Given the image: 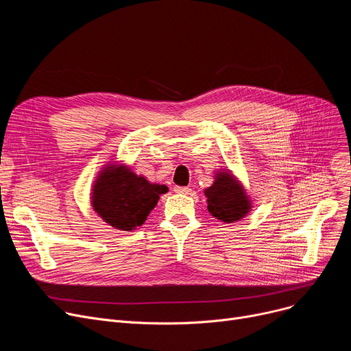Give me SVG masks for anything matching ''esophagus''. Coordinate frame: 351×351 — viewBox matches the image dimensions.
I'll return each mask as SVG.
<instances>
[{"mask_svg":"<svg viewBox=\"0 0 351 351\" xmlns=\"http://www.w3.org/2000/svg\"><path fill=\"white\" fill-rule=\"evenodd\" d=\"M175 192L182 193V195H192L193 193V191L189 186H176Z\"/></svg>","mask_w":351,"mask_h":351,"instance_id":"esophagus-1","label":"esophagus"}]
</instances>
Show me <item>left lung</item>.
Masks as SVG:
<instances>
[{"label":"left lung","instance_id":"left-lung-1","mask_svg":"<svg viewBox=\"0 0 351 351\" xmlns=\"http://www.w3.org/2000/svg\"><path fill=\"white\" fill-rule=\"evenodd\" d=\"M205 196L210 215L225 223L237 222L252 209V200L242 182L229 169L216 172L213 185L205 189Z\"/></svg>","mask_w":351,"mask_h":351}]
</instances>
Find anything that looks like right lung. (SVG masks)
Returning <instances> with one entry per match:
<instances>
[{"mask_svg":"<svg viewBox=\"0 0 351 351\" xmlns=\"http://www.w3.org/2000/svg\"><path fill=\"white\" fill-rule=\"evenodd\" d=\"M168 188L151 183L123 163H108L94 180L90 204L105 223L123 232L143 225Z\"/></svg>","mask_w":351,"mask_h":351,"instance_id":"right-lung-1","label":"right lung"}]
</instances>
